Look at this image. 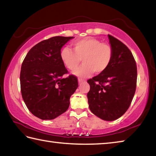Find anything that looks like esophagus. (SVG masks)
<instances>
[{"instance_id":"esophagus-1","label":"esophagus","mask_w":156,"mask_h":156,"mask_svg":"<svg viewBox=\"0 0 156 156\" xmlns=\"http://www.w3.org/2000/svg\"><path fill=\"white\" fill-rule=\"evenodd\" d=\"M84 81H86V80H84V79H83V78H78V83H83V82H84Z\"/></svg>"}]
</instances>
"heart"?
Here are the masks:
<instances>
[{"instance_id": "b5f03b06", "label": "heart", "mask_w": 156, "mask_h": 156, "mask_svg": "<svg viewBox=\"0 0 156 156\" xmlns=\"http://www.w3.org/2000/svg\"><path fill=\"white\" fill-rule=\"evenodd\" d=\"M73 49L64 47L60 49V58L68 69L74 70L83 59L84 64L73 73L87 77L94 72L101 73L109 67L113 57V49L110 44L102 43L94 38H85L72 43Z\"/></svg>"}]
</instances>
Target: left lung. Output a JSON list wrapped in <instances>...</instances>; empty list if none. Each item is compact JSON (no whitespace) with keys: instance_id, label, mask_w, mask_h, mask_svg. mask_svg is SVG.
Wrapping results in <instances>:
<instances>
[{"instance_id":"8db88e82","label":"left lung","mask_w":156,"mask_h":156,"mask_svg":"<svg viewBox=\"0 0 156 156\" xmlns=\"http://www.w3.org/2000/svg\"><path fill=\"white\" fill-rule=\"evenodd\" d=\"M113 57L104 72L87 80V94L91 112L102 120H115L125 113L136 89L137 66L131 51L125 44L108 35Z\"/></svg>"}]
</instances>
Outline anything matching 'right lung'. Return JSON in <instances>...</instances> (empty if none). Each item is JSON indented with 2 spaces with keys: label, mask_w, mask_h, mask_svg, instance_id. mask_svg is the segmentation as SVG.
<instances>
[{
  "label": "right lung",
  "mask_w": 156,
  "mask_h": 156,
  "mask_svg": "<svg viewBox=\"0 0 156 156\" xmlns=\"http://www.w3.org/2000/svg\"><path fill=\"white\" fill-rule=\"evenodd\" d=\"M73 37L54 36L34 45L21 66L20 82L23 99L30 112L42 120H52L65 113L78 87L76 76L60 58V49Z\"/></svg>",
  "instance_id": "1"
}]
</instances>
